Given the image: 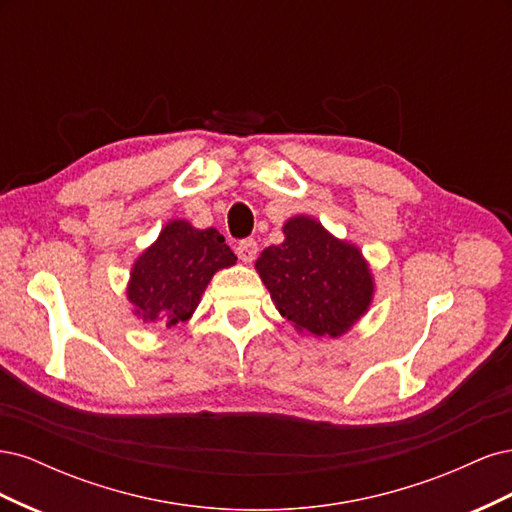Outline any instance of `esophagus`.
Listing matches in <instances>:
<instances>
[{"instance_id":"obj_1","label":"esophagus","mask_w":512,"mask_h":512,"mask_svg":"<svg viewBox=\"0 0 512 512\" xmlns=\"http://www.w3.org/2000/svg\"><path fill=\"white\" fill-rule=\"evenodd\" d=\"M235 252H237L239 260L252 262L256 258V252H258V243L254 239H241L235 247Z\"/></svg>"}]
</instances>
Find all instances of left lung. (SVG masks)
Segmentation results:
<instances>
[{"label": "left lung", "instance_id": "left-lung-1", "mask_svg": "<svg viewBox=\"0 0 512 512\" xmlns=\"http://www.w3.org/2000/svg\"><path fill=\"white\" fill-rule=\"evenodd\" d=\"M284 235V243L267 247L256 260L275 307L299 331L318 337L346 333L374 292L359 250L303 215L284 226Z\"/></svg>", "mask_w": 512, "mask_h": 512}]
</instances>
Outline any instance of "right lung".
I'll return each instance as SVG.
<instances>
[{"label": "right lung", "mask_w": 512, "mask_h": 512, "mask_svg": "<svg viewBox=\"0 0 512 512\" xmlns=\"http://www.w3.org/2000/svg\"><path fill=\"white\" fill-rule=\"evenodd\" d=\"M235 262L218 230H196L175 220L136 260L128 297L136 314L170 329L192 316L213 273Z\"/></svg>", "instance_id": "add662e5"}]
</instances>
